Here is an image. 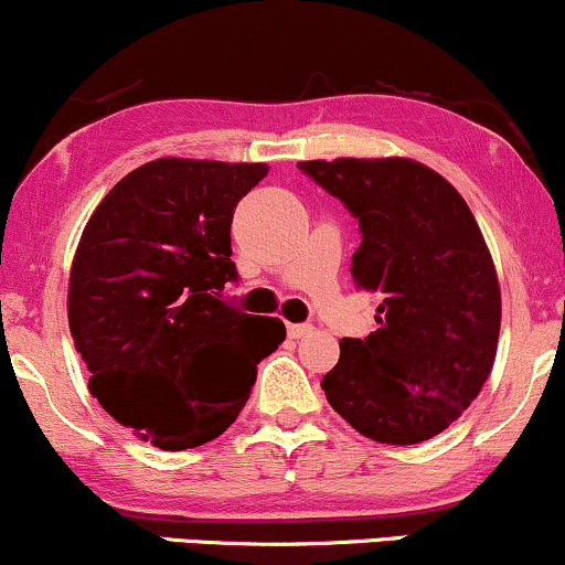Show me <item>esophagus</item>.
Returning a JSON list of instances; mask_svg holds the SVG:
<instances>
[{
	"label": "esophagus",
	"instance_id": "esophagus-1",
	"mask_svg": "<svg viewBox=\"0 0 565 565\" xmlns=\"http://www.w3.org/2000/svg\"><path fill=\"white\" fill-rule=\"evenodd\" d=\"M309 324H303V322H288V335L290 338H301V335H307L309 333Z\"/></svg>",
	"mask_w": 565,
	"mask_h": 565
}]
</instances>
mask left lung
I'll list each match as a JSON object with an SVG mask.
<instances>
[{
	"label": "left lung",
	"instance_id": "obj_1",
	"mask_svg": "<svg viewBox=\"0 0 565 565\" xmlns=\"http://www.w3.org/2000/svg\"><path fill=\"white\" fill-rule=\"evenodd\" d=\"M298 169L347 203L362 243L351 277L383 294L381 328L343 338L322 377L351 428L381 444H420L447 430L494 367L502 298L473 211L413 158H335Z\"/></svg>",
	"mask_w": 565,
	"mask_h": 565
}]
</instances>
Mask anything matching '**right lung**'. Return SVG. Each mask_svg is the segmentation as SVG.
I'll list each match as a JSON object with an SVG mask.
<instances>
[{
  "instance_id": "1",
  "label": "right lung",
  "mask_w": 565,
  "mask_h": 565,
  "mask_svg": "<svg viewBox=\"0 0 565 565\" xmlns=\"http://www.w3.org/2000/svg\"><path fill=\"white\" fill-rule=\"evenodd\" d=\"M267 163L158 158L89 216L71 264L68 324L108 415L179 452L241 415L256 364L285 341L277 317L218 301L235 280L232 211Z\"/></svg>"
}]
</instances>
